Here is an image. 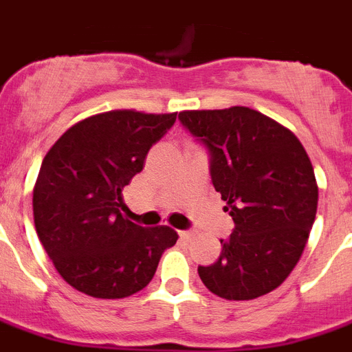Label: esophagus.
<instances>
[{"instance_id": "34e87169", "label": "esophagus", "mask_w": 352, "mask_h": 352, "mask_svg": "<svg viewBox=\"0 0 352 352\" xmlns=\"http://www.w3.org/2000/svg\"><path fill=\"white\" fill-rule=\"evenodd\" d=\"M179 237L182 241H189V239H191V237H193V232H191V230H180L179 232Z\"/></svg>"}]
</instances>
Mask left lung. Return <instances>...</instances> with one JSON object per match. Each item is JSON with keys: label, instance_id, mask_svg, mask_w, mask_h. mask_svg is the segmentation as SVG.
I'll return each mask as SVG.
<instances>
[{"label": "left lung", "instance_id": "obj_1", "mask_svg": "<svg viewBox=\"0 0 352 352\" xmlns=\"http://www.w3.org/2000/svg\"><path fill=\"white\" fill-rule=\"evenodd\" d=\"M180 125L209 154L214 189L235 227L214 264L198 265L204 285L244 301L283 283L316 221V173L294 134L255 109L179 113Z\"/></svg>", "mask_w": 352, "mask_h": 352}]
</instances>
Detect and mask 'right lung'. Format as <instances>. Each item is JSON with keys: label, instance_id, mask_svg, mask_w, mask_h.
Wrapping results in <instances>:
<instances>
[{"label": "right lung", "instance_id": "obj_1", "mask_svg": "<svg viewBox=\"0 0 352 352\" xmlns=\"http://www.w3.org/2000/svg\"><path fill=\"white\" fill-rule=\"evenodd\" d=\"M177 113L117 109L85 118L60 136L33 189L35 228L60 276L91 298L118 299L145 289L179 235L122 218V189Z\"/></svg>", "mask_w": 352, "mask_h": 352}]
</instances>
